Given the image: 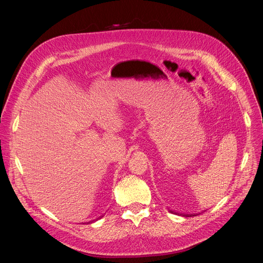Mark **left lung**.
<instances>
[{
	"instance_id": "obj_1",
	"label": "left lung",
	"mask_w": 263,
	"mask_h": 263,
	"mask_svg": "<svg viewBox=\"0 0 263 263\" xmlns=\"http://www.w3.org/2000/svg\"><path fill=\"white\" fill-rule=\"evenodd\" d=\"M192 215H193V214H191V215H187V214H186L185 216H192ZM194 215H195V214H194ZM194 215H193V216H194Z\"/></svg>"
}]
</instances>
